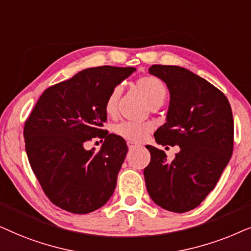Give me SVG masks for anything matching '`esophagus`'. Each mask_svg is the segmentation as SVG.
<instances>
[{
	"label": "esophagus",
	"mask_w": 251,
	"mask_h": 251,
	"mask_svg": "<svg viewBox=\"0 0 251 251\" xmlns=\"http://www.w3.org/2000/svg\"><path fill=\"white\" fill-rule=\"evenodd\" d=\"M127 146H128L129 149H133V148H135V147H136L135 143H133V142H131V141L127 142Z\"/></svg>",
	"instance_id": "1"
}]
</instances>
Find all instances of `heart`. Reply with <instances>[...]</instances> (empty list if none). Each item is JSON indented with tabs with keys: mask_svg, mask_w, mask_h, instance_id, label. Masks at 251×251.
I'll return each mask as SVG.
<instances>
[{
	"mask_svg": "<svg viewBox=\"0 0 251 251\" xmlns=\"http://www.w3.org/2000/svg\"><path fill=\"white\" fill-rule=\"evenodd\" d=\"M136 89L148 103L149 106L164 103L168 96V88L162 80L156 76H145L139 79L135 83ZM120 96V88H113L104 103L105 113L109 117H115L117 115V106ZM150 131V125L148 124H136L129 122H123L113 126V132L123 139L128 140L131 142H139L145 138V135Z\"/></svg>",
	"mask_w": 251,
	"mask_h": 251,
	"instance_id": "heart-1",
	"label": "heart"
}]
</instances>
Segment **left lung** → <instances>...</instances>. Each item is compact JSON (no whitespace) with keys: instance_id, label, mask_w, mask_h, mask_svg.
Wrapping results in <instances>:
<instances>
[{"instance_id":"obj_1","label":"left lung","mask_w":251,"mask_h":251,"mask_svg":"<svg viewBox=\"0 0 251 251\" xmlns=\"http://www.w3.org/2000/svg\"><path fill=\"white\" fill-rule=\"evenodd\" d=\"M150 75L170 92L166 123L155 132L162 146H179L171 163L163 150L146 146L150 163L143 171L150 198L172 212L195 209L215 188L233 152L234 123L228 100L189 70L152 65Z\"/></svg>"}]
</instances>
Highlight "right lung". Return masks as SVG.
Segmentation results:
<instances>
[{
  "mask_svg": "<svg viewBox=\"0 0 251 251\" xmlns=\"http://www.w3.org/2000/svg\"><path fill=\"white\" fill-rule=\"evenodd\" d=\"M135 68L99 66L43 92L26 120L25 149L43 192L63 210L85 215L109 201L117 185L127 145L122 136L102 129L105 100ZM99 136V152L87 141Z\"/></svg>",
  "mask_w": 251,
  "mask_h": 251,
  "instance_id": "right-lung-1",
  "label": "right lung"
}]
</instances>
